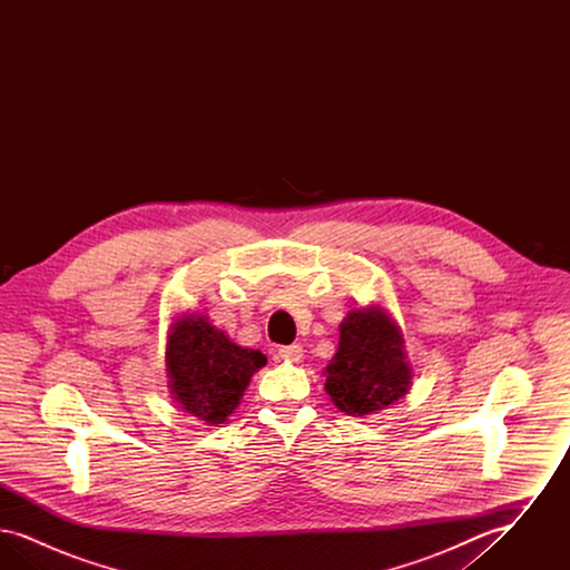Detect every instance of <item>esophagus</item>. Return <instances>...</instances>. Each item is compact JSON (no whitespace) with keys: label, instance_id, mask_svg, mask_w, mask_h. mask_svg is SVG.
Listing matches in <instances>:
<instances>
[{"label":"esophagus","instance_id":"obj_1","mask_svg":"<svg viewBox=\"0 0 570 570\" xmlns=\"http://www.w3.org/2000/svg\"><path fill=\"white\" fill-rule=\"evenodd\" d=\"M277 354H279L282 358H286V361H293V363H298V361L303 358V346H301V344H291V346H279V348H277Z\"/></svg>","mask_w":570,"mask_h":570}]
</instances>
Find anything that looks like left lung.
Listing matches in <instances>:
<instances>
[{
  "label": "left lung",
  "mask_w": 570,
  "mask_h": 570,
  "mask_svg": "<svg viewBox=\"0 0 570 570\" xmlns=\"http://www.w3.org/2000/svg\"><path fill=\"white\" fill-rule=\"evenodd\" d=\"M404 340L379 307L353 309L340 326V348L326 365V393L351 416H365L404 397L410 386Z\"/></svg>",
  "instance_id": "obj_1"
}]
</instances>
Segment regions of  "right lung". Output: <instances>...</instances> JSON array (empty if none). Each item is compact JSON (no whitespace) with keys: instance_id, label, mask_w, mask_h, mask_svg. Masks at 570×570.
<instances>
[{"instance_id":"right-lung-1","label":"right lung","mask_w":570,"mask_h":570,"mask_svg":"<svg viewBox=\"0 0 570 570\" xmlns=\"http://www.w3.org/2000/svg\"><path fill=\"white\" fill-rule=\"evenodd\" d=\"M265 363V354L233 344L205 316L177 321L168 335L170 393L186 412L209 425L233 414L252 374Z\"/></svg>"}]
</instances>
